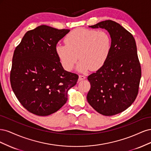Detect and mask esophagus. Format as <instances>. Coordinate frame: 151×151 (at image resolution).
<instances>
[{
  "mask_svg": "<svg viewBox=\"0 0 151 151\" xmlns=\"http://www.w3.org/2000/svg\"><path fill=\"white\" fill-rule=\"evenodd\" d=\"M86 79V76L83 75H79V81H82Z\"/></svg>",
  "mask_w": 151,
  "mask_h": 151,
  "instance_id": "1",
  "label": "esophagus"
}]
</instances>
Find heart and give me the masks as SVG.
Returning <instances> with one entry per match:
<instances>
[{"mask_svg": "<svg viewBox=\"0 0 151 151\" xmlns=\"http://www.w3.org/2000/svg\"><path fill=\"white\" fill-rule=\"evenodd\" d=\"M65 42L66 45H57L56 52L67 70L74 68L79 58V72L98 70L106 62L111 50V37L104 31L77 28L66 36Z\"/></svg>", "mask_w": 151, "mask_h": 151, "instance_id": "1", "label": "heart"}]
</instances>
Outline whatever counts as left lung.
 <instances>
[{
    "mask_svg": "<svg viewBox=\"0 0 151 151\" xmlns=\"http://www.w3.org/2000/svg\"><path fill=\"white\" fill-rule=\"evenodd\" d=\"M108 31L111 50L105 64L88 79L87 100L96 111L112 116L125 111L138 94L141 67L134 36L117 22L106 20L89 26Z\"/></svg>",
    "mask_w": 151,
    "mask_h": 151,
    "instance_id": "left-lung-1",
    "label": "left lung"
}]
</instances>
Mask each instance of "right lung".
Wrapping results in <instances>:
<instances>
[{
  "label": "right lung",
  "mask_w": 151,
  "mask_h": 151,
  "mask_svg": "<svg viewBox=\"0 0 151 151\" xmlns=\"http://www.w3.org/2000/svg\"><path fill=\"white\" fill-rule=\"evenodd\" d=\"M69 31L41 25L27 31L14 52L12 91L23 107L35 115L57 111L78 80V75L64 70L56 52L57 43Z\"/></svg>",
  "instance_id": "add662e5"
}]
</instances>
